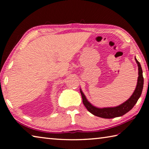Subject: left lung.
<instances>
[{
    "label": "left lung",
    "instance_id": "1",
    "mask_svg": "<svg viewBox=\"0 0 149 149\" xmlns=\"http://www.w3.org/2000/svg\"><path fill=\"white\" fill-rule=\"evenodd\" d=\"M135 61L137 62L139 70V77L137 79V84L136 86L135 89L133 92V95L131 96L130 98L127 100H126L123 104H120L116 107L110 108H99L93 106L91 103L87 100L84 93L82 92L81 89H80V93L82 96L83 103L87 110L96 116L100 117L102 118H114L116 117L122 116L126 113L132 110L135 104L137 103L138 99L141 97L142 93L143 84H144V79L143 76V70L141 68L140 63L135 58Z\"/></svg>",
    "mask_w": 149,
    "mask_h": 149
}]
</instances>
